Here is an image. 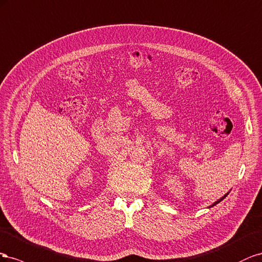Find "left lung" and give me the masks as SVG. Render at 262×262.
<instances>
[{
	"mask_svg": "<svg viewBox=\"0 0 262 262\" xmlns=\"http://www.w3.org/2000/svg\"><path fill=\"white\" fill-rule=\"evenodd\" d=\"M228 193H229V192H227V193L225 194V195H224V196H222V198H221L220 200H217V201H216V202H214V203H213V204H212L211 206H208V208H210V207H213V206H215L216 204H219V203H220V202H222V201H223L224 199H225V198H226V196L228 195Z\"/></svg>",
	"mask_w": 262,
	"mask_h": 262,
	"instance_id": "8db88e82",
	"label": "left lung"
}]
</instances>
